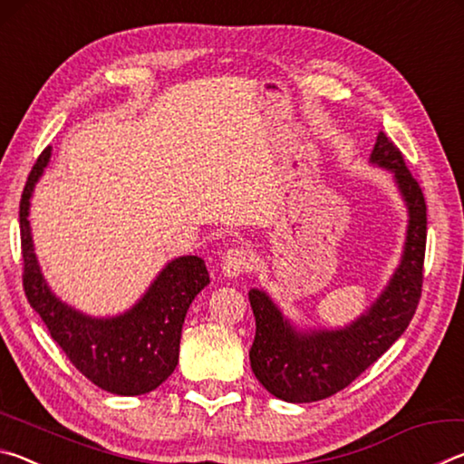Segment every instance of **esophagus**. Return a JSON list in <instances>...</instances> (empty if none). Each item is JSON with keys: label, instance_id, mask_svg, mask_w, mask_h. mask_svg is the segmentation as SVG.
I'll use <instances>...</instances> for the list:
<instances>
[{"label": "esophagus", "instance_id": "1", "mask_svg": "<svg viewBox=\"0 0 464 464\" xmlns=\"http://www.w3.org/2000/svg\"><path fill=\"white\" fill-rule=\"evenodd\" d=\"M221 270L229 278H237L241 274H247L254 270V254L243 246L227 249L221 260Z\"/></svg>", "mask_w": 464, "mask_h": 464}]
</instances>
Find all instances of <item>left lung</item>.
Returning <instances> with one entry per match:
<instances>
[{"mask_svg":"<svg viewBox=\"0 0 464 464\" xmlns=\"http://www.w3.org/2000/svg\"><path fill=\"white\" fill-rule=\"evenodd\" d=\"M371 161L395 174L410 208L403 260L366 315L337 332H295L262 290H249L256 317V340L249 362L256 379L274 397L288 403H311L335 395L356 381L399 340L421 298L428 215L418 179L407 169L403 153L381 132Z\"/></svg>","mask_w":464,"mask_h":464,"instance_id":"left-lung-1","label":"left lung"}]
</instances>
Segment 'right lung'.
<instances>
[{
    "mask_svg": "<svg viewBox=\"0 0 464 464\" xmlns=\"http://www.w3.org/2000/svg\"><path fill=\"white\" fill-rule=\"evenodd\" d=\"M49 157L51 147H46L30 169L20 200L22 285L26 298L85 379L114 395H143L174 372L186 311L210 282L208 270L200 257H178L163 268L135 307L112 319H92L67 307L46 286L28 223L30 196Z\"/></svg>",
    "mask_w": 464,
    "mask_h": 464,
    "instance_id": "add662e5",
    "label": "right lung"
}]
</instances>
